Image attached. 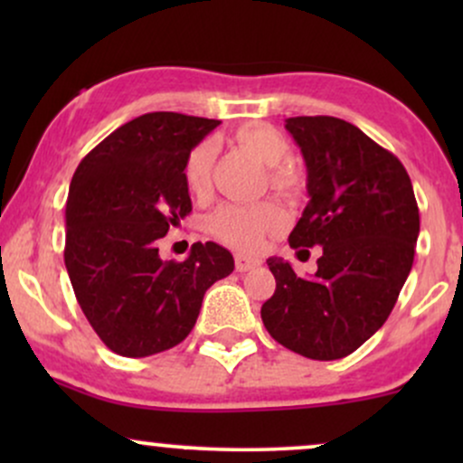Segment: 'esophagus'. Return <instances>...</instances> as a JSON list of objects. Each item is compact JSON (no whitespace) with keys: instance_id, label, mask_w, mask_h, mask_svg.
Wrapping results in <instances>:
<instances>
[{"instance_id":"34e87169","label":"esophagus","mask_w":463,"mask_h":463,"mask_svg":"<svg viewBox=\"0 0 463 463\" xmlns=\"http://www.w3.org/2000/svg\"><path fill=\"white\" fill-rule=\"evenodd\" d=\"M259 265H261V261H259V259H254V257H246V254H237V257H235L237 272H250V269L259 268Z\"/></svg>"}]
</instances>
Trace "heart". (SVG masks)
<instances>
[{
  "mask_svg": "<svg viewBox=\"0 0 463 463\" xmlns=\"http://www.w3.org/2000/svg\"><path fill=\"white\" fill-rule=\"evenodd\" d=\"M235 141L259 161L269 165V183L280 194H296L302 187L298 169L285 158L289 156V143L274 126L250 121L235 130ZM215 163V143L211 139L198 143L184 161V184L191 194L200 195L209 189L211 169ZM283 213L274 202L257 204H220L209 215V232L235 250H257L268 232L279 231Z\"/></svg>",
  "mask_w": 463,
  "mask_h": 463,
  "instance_id": "b5f03b06",
  "label": "heart"
}]
</instances>
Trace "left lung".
Returning <instances> with one entry per match:
<instances>
[{"instance_id":"8db88e82","label":"left lung","mask_w":463,"mask_h":463,"mask_svg":"<svg viewBox=\"0 0 463 463\" xmlns=\"http://www.w3.org/2000/svg\"><path fill=\"white\" fill-rule=\"evenodd\" d=\"M307 165L309 204L291 248H322L317 272L300 279L268 259L274 296L261 307L268 333L317 361L342 359L383 326L416 254L420 215L407 169L392 152L337 117H289Z\"/></svg>"}]
</instances>
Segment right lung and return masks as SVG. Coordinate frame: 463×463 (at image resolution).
Wrapping results in <instances>:
<instances>
[{"instance_id":"add662e5","label":"right lung","mask_w":463,"mask_h":463,"mask_svg":"<svg viewBox=\"0 0 463 463\" xmlns=\"http://www.w3.org/2000/svg\"><path fill=\"white\" fill-rule=\"evenodd\" d=\"M220 121L147 113L119 126L78 165L65 209V265L80 309L121 357H150L183 342L202 298L235 269L213 241L163 261L158 239L191 213L189 152Z\"/></svg>"}]
</instances>
